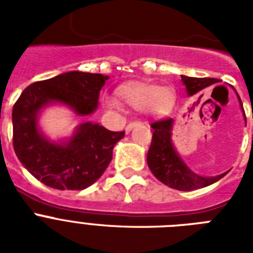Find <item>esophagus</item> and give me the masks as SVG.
I'll return each instance as SVG.
<instances>
[{"label": "esophagus", "instance_id": "34e87169", "mask_svg": "<svg viewBox=\"0 0 253 253\" xmlns=\"http://www.w3.org/2000/svg\"><path fill=\"white\" fill-rule=\"evenodd\" d=\"M140 123H142V122H140V121H134V122H130L126 126V132H130V131L132 130V128H134L135 126H139Z\"/></svg>", "mask_w": 253, "mask_h": 253}]
</instances>
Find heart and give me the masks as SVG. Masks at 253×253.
<instances>
[{
  "label": "heart",
  "mask_w": 253,
  "mask_h": 253,
  "mask_svg": "<svg viewBox=\"0 0 253 253\" xmlns=\"http://www.w3.org/2000/svg\"><path fill=\"white\" fill-rule=\"evenodd\" d=\"M119 95L126 103L152 117H166L173 109L176 94L170 87L143 83H128L119 87ZM107 106L119 107L115 98L106 101Z\"/></svg>",
  "instance_id": "heart-1"
}]
</instances>
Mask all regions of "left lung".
<instances>
[{"instance_id": "1", "label": "left lung", "mask_w": 253, "mask_h": 253, "mask_svg": "<svg viewBox=\"0 0 253 253\" xmlns=\"http://www.w3.org/2000/svg\"><path fill=\"white\" fill-rule=\"evenodd\" d=\"M181 80L186 86L189 95H196L202 89L215 84L216 79L210 77H188L181 76ZM240 99V98H239ZM172 118H163L155 121L151 127L154 128L152 132V142L147 154V163L151 172L163 184L168 185L169 188L177 190H194V189L205 188L214 184L226 174H219L215 177H202L185 166V163L177 155L173 148L172 139Z\"/></svg>"}]
</instances>
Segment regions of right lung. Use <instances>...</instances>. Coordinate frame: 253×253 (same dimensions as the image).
Listing matches in <instances>:
<instances>
[{
	"label": "right lung",
	"mask_w": 253,
	"mask_h": 253,
	"mask_svg": "<svg viewBox=\"0 0 253 253\" xmlns=\"http://www.w3.org/2000/svg\"><path fill=\"white\" fill-rule=\"evenodd\" d=\"M109 77L73 71L37 81L22 91L13 107V147L35 178L59 190H83L102 176L125 131H110L85 122L64 144L51 143L39 132L38 113L49 102L68 105L79 115L97 109L101 87Z\"/></svg>",
	"instance_id": "right-lung-1"
}]
</instances>
